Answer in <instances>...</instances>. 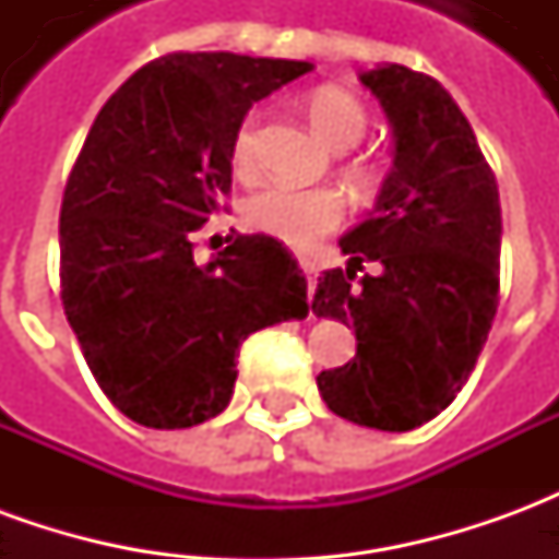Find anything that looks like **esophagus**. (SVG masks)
<instances>
[{"instance_id": "esophagus-1", "label": "esophagus", "mask_w": 559, "mask_h": 559, "mask_svg": "<svg viewBox=\"0 0 559 559\" xmlns=\"http://www.w3.org/2000/svg\"><path fill=\"white\" fill-rule=\"evenodd\" d=\"M299 266H302L305 278H308V293H311V290H314V284H317V266L311 263V260H299Z\"/></svg>"}]
</instances>
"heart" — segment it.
I'll return each instance as SVG.
<instances>
[{
    "label": "heart",
    "instance_id": "obj_1",
    "mask_svg": "<svg viewBox=\"0 0 559 559\" xmlns=\"http://www.w3.org/2000/svg\"><path fill=\"white\" fill-rule=\"evenodd\" d=\"M308 119L320 138L329 146L347 148L356 146L368 134V110L362 102L347 90L338 86H320L308 95L305 102ZM257 138H260V119L248 114L236 126L230 140V164L239 176L254 173L257 164ZM347 176L359 191H374L380 182V170L368 160H350ZM347 215L344 197L335 188H284V185H269L245 203V221L254 230L275 236L290 248L308 251L323 236L338 230L341 221Z\"/></svg>",
    "mask_w": 559,
    "mask_h": 559
}]
</instances>
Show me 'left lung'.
<instances>
[{"instance_id": "left-lung-1", "label": "left lung", "mask_w": 559, "mask_h": 559, "mask_svg": "<svg viewBox=\"0 0 559 559\" xmlns=\"http://www.w3.org/2000/svg\"><path fill=\"white\" fill-rule=\"evenodd\" d=\"M395 131L371 218L341 239L347 272L317 278V317L356 329L350 362L320 371L335 416L413 431L445 411L476 368L500 293V191L452 95L404 66L365 71ZM365 259L377 276L352 284Z\"/></svg>"}]
</instances>
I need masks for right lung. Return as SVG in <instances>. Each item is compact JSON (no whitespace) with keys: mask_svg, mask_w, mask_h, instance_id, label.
<instances>
[{"mask_svg":"<svg viewBox=\"0 0 559 559\" xmlns=\"http://www.w3.org/2000/svg\"><path fill=\"white\" fill-rule=\"evenodd\" d=\"M311 62L167 53L107 98L62 194V305L92 377L146 428H191L230 404L257 329L308 317L284 242L254 233L206 266L194 233L230 194V140L251 104Z\"/></svg>","mask_w":559,"mask_h":559,"instance_id":"1","label":"right lung"}]
</instances>
